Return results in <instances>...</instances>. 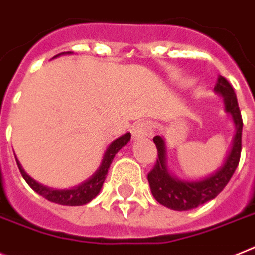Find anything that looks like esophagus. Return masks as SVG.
<instances>
[{"mask_svg": "<svg viewBox=\"0 0 255 255\" xmlns=\"http://www.w3.org/2000/svg\"><path fill=\"white\" fill-rule=\"evenodd\" d=\"M151 132H152V126L151 123L148 121H140L136 125H134L131 130L132 139L138 140L140 138H146V136H150Z\"/></svg>", "mask_w": 255, "mask_h": 255, "instance_id": "obj_1", "label": "esophagus"}]
</instances>
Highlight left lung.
<instances>
[{
	"mask_svg": "<svg viewBox=\"0 0 255 255\" xmlns=\"http://www.w3.org/2000/svg\"><path fill=\"white\" fill-rule=\"evenodd\" d=\"M214 91L223 98L224 111L232 117L235 132H233L232 144L227 152L222 165L212 173L198 180H182L170 173L168 168L167 144L163 136L153 138L156 144L157 157L156 164L151 170L147 178L150 184L153 198L160 205L176 210V211H188L211 201L226 188L231 177L235 173L241 155V134H243V119L240 112L236 94L232 86L226 78L219 75Z\"/></svg>",
	"mask_w": 255,
	"mask_h": 255,
	"instance_id": "obj_1",
	"label": "left lung"
}]
</instances>
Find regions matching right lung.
<instances>
[{"label":"right lung","mask_w":255,"mask_h":255,"mask_svg":"<svg viewBox=\"0 0 255 255\" xmlns=\"http://www.w3.org/2000/svg\"><path fill=\"white\" fill-rule=\"evenodd\" d=\"M73 52H62V53L57 54L53 58L60 56H64V54H71ZM130 132H126L124 135L119 136L117 139L113 140L105 150L104 155H103V160L99 165V168L95 170V173L92 174L91 177H88L87 180H85L81 184L75 185L73 188L69 189H54L49 188L47 185H43L37 182L36 180H33L31 176L27 174V172L23 169L22 164L19 163V160L16 159V164H18V168L22 173L23 178L26 180L27 184L36 191L37 194H40L41 197H44L45 199L50 202H54V203H58V205L62 206H82L87 205L88 202H91L92 199L96 198V195L100 193L103 188V184H104L105 177L108 174V169L112 164L113 159H115L116 153L119 152L123 147H125L128 143L130 142Z\"/></svg>","instance_id":"obj_1"}]
</instances>
